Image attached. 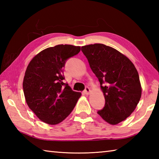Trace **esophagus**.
<instances>
[{"instance_id":"34e87169","label":"esophagus","mask_w":159,"mask_h":159,"mask_svg":"<svg viewBox=\"0 0 159 159\" xmlns=\"http://www.w3.org/2000/svg\"><path fill=\"white\" fill-rule=\"evenodd\" d=\"M90 93V88L88 87V86H86L85 88V90H84V93L85 95H88Z\"/></svg>"}]
</instances>
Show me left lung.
Segmentation results:
<instances>
[{"mask_svg": "<svg viewBox=\"0 0 159 159\" xmlns=\"http://www.w3.org/2000/svg\"><path fill=\"white\" fill-rule=\"evenodd\" d=\"M100 83L105 104L98 114L111 125L124 120L135 109L142 95L138 72L132 61L114 48L95 43L81 47Z\"/></svg>", "mask_w": 159, "mask_h": 159, "instance_id": "8db88e82", "label": "left lung"}]
</instances>
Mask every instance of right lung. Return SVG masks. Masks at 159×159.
<instances>
[{
	"instance_id": "add662e5",
	"label": "right lung",
	"mask_w": 159,
	"mask_h": 159,
	"mask_svg": "<svg viewBox=\"0 0 159 159\" xmlns=\"http://www.w3.org/2000/svg\"><path fill=\"white\" fill-rule=\"evenodd\" d=\"M80 47L57 45L41 51L32 59L23 81L24 94L31 110L42 121L55 125L71 114L81 95L64 83V68L68 59Z\"/></svg>"
}]
</instances>
